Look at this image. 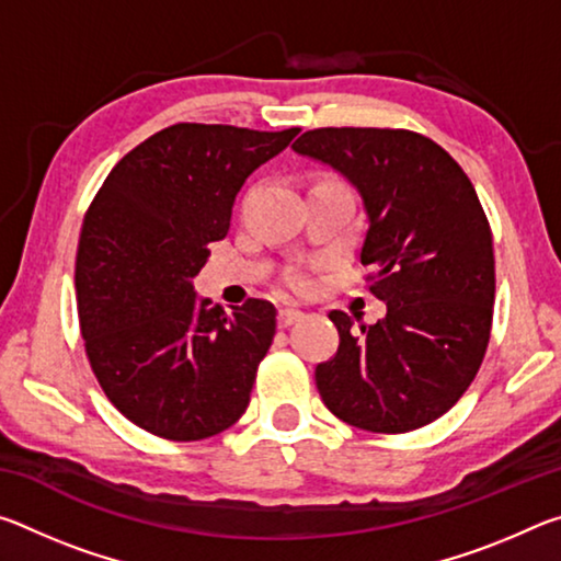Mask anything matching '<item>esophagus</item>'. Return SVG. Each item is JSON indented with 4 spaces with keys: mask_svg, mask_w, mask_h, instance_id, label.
Instances as JSON below:
<instances>
[{
    "mask_svg": "<svg viewBox=\"0 0 561 561\" xmlns=\"http://www.w3.org/2000/svg\"><path fill=\"white\" fill-rule=\"evenodd\" d=\"M301 319H304V311H299V309H282L279 317H277L282 329L297 324V321H301Z\"/></svg>",
    "mask_w": 561,
    "mask_h": 561,
    "instance_id": "1",
    "label": "esophagus"
}]
</instances>
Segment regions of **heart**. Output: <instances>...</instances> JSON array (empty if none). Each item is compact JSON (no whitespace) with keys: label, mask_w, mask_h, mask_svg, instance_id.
Returning <instances> with one entry per match:
<instances>
[{"label":"heart","mask_w":561,"mask_h":561,"mask_svg":"<svg viewBox=\"0 0 561 561\" xmlns=\"http://www.w3.org/2000/svg\"><path fill=\"white\" fill-rule=\"evenodd\" d=\"M297 284H301V279H297Z\"/></svg>","instance_id":"b5f03b06"}]
</instances>
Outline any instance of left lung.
<instances>
[{
    "instance_id": "obj_1",
    "label": "left lung",
    "mask_w": 561,
    "mask_h": 561,
    "mask_svg": "<svg viewBox=\"0 0 561 561\" xmlns=\"http://www.w3.org/2000/svg\"><path fill=\"white\" fill-rule=\"evenodd\" d=\"M356 190L360 264L386 317L331 311L339 351L317 366L331 413L356 428L405 433L448 413L485 356L495 304L492 232L462 168L411 130L317 128L291 146Z\"/></svg>"
}]
</instances>
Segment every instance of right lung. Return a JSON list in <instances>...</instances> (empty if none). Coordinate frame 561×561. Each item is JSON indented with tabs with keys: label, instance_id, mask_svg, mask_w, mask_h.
Here are the masks:
<instances>
[{
	"label": "right lung",
	"instance_id": "right-lung-1",
	"mask_svg": "<svg viewBox=\"0 0 561 561\" xmlns=\"http://www.w3.org/2000/svg\"><path fill=\"white\" fill-rule=\"evenodd\" d=\"M297 133L175 123L133 148L91 203L76 254L81 334L108 401L138 428L203 440L247 411L277 309L225 311L193 279L244 180Z\"/></svg>",
	"mask_w": 561,
	"mask_h": 561
}]
</instances>
